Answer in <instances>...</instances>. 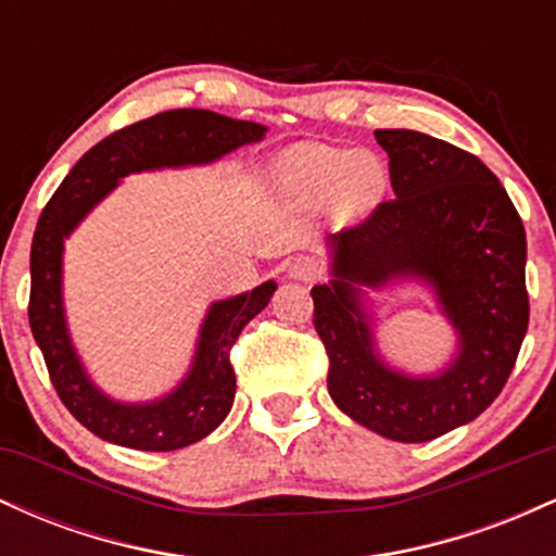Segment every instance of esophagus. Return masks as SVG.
Here are the masks:
<instances>
[{"label":"esophagus","mask_w":556,"mask_h":556,"mask_svg":"<svg viewBox=\"0 0 556 556\" xmlns=\"http://www.w3.org/2000/svg\"><path fill=\"white\" fill-rule=\"evenodd\" d=\"M318 274V261L311 256H298L287 264V277L295 279V282H311Z\"/></svg>","instance_id":"esophagus-1"}]
</instances>
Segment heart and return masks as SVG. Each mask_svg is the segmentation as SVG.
Masks as SVG:
<instances>
[{"label":"heart","mask_w":556,"mask_h":556,"mask_svg":"<svg viewBox=\"0 0 556 556\" xmlns=\"http://www.w3.org/2000/svg\"><path fill=\"white\" fill-rule=\"evenodd\" d=\"M387 164L371 151L295 143L277 159L271 185L292 206L316 208L334 201L350 219L371 214L387 190Z\"/></svg>","instance_id":"obj_1"}]
</instances>
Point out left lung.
<instances>
[{
  "label": "left lung",
  "instance_id": "obj_1",
  "mask_svg": "<svg viewBox=\"0 0 556 556\" xmlns=\"http://www.w3.org/2000/svg\"><path fill=\"white\" fill-rule=\"evenodd\" d=\"M394 198L361 227L329 235V282L314 324L329 353V394L392 442H431L470 424L502 392L528 329L526 229L481 159L418 130H376ZM416 283L453 327L433 372H410L378 344L371 291Z\"/></svg>",
  "mask_w": 556,
  "mask_h": 556
}]
</instances>
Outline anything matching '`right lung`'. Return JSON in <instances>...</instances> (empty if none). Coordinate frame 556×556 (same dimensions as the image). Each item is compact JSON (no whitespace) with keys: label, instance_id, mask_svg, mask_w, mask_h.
Here are the masks:
<instances>
[{"label":"right lung","instance_id":"1","mask_svg":"<svg viewBox=\"0 0 556 556\" xmlns=\"http://www.w3.org/2000/svg\"><path fill=\"white\" fill-rule=\"evenodd\" d=\"M266 138V127L208 110H172L96 143L70 169L38 216L30 245V331L52 384L75 418L104 442L143 452H172L208 437L235 402L229 348L269 305L277 290L266 279L253 290L208 303L188 371L154 400H117L88 374L65 311V240L127 175L206 167Z\"/></svg>","mask_w":556,"mask_h":556}]
</instances>
